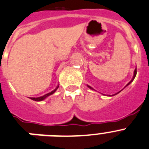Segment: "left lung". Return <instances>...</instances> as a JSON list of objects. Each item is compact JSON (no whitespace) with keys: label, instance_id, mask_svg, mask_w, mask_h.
<instances>
[{"label":"left lung","instance_id":"8db88e82","mask_svg":"<svg viewBox=\"0 0 149 149\" xmlns=\"http://www.w3.org/2000/svg\"><path fill=\"white\" fill-rule=\"evenodd\" d=\"M136 73H137V71H136V70H134V77H133V79H131V81H130V82H129V83L127 84V85H128L129 84H130V83H131L132 82H133V81H134V78H135V77H136ZM127 85H126V86H127ZM88 88H90L91 89H93L92 88H91V87H90V86H88ZM118 93H119V92H118ZM118 93H117V94H118Z\"/></svg>","mask_w":149,"mask_h":149}]
</instances>
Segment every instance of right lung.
<instances>
[{
    "instance_id": "1",
    "label": "right lung",
    "mask_w": 149,
    "mask_h": 149,
    "mask_svg": "<svg viewBox=\"0 0 149 149\" xmlns=\"http://www.w3.org/2000/svg\"><path fill=\"white\" fill-rule=\"evenodd\" d=\"M58 88V87H57L56 88H55L54 91H51V92H50V93H48V94H45V95H43V96L39 97H31V99L33 100H35V101H41V100H44V99H45V98L47 97L48 96H49V95H51V94H52L53 93L55 92V91H56Z\"/></svg>"
}]
</instances>
